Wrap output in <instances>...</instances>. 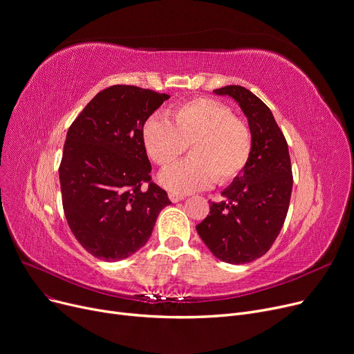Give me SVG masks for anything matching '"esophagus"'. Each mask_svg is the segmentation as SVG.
<instances>
[{"label":"esophagus","mask_w":354,"mask_h":354,"mask_svg":"<svg viewBox=\"0 0 354 354\" xmlns=\"http://www.w3.org/2000/svg\"><path fill=\"white\" fill-rule=\"evenodd\" d=\"M169 199L172 201V202H179V201H183L185 199V196L183 195H178V194H169Z\"/></svg>","instance_id":"34e87169"}]
</instances>
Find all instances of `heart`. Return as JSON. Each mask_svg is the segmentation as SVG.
<instances>
[{
  "instance_id": "1",
  "label": "heart",
  "mask_w": 354,
  "mask_h": 354,
  "mask_svg": "<svg viewBox=\"0 0 354 354\" xmlns=\"http://www.w3.org/2000/svg\"><path fill=\"white\" fill-rule=\"evenodd\" d=\"M172 123L153 115L142 127L147 155L160 166L175 162L189 146V160L166 167L159 175L165 189L188 195L216 180L225 185L245 169L252 151L251 129L245 120L214 99H192L171 111Z\"/></svg>"
}]
</instances>
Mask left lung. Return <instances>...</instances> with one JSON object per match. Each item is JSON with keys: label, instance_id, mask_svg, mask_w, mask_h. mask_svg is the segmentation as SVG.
Returning a JSON list of instances; mask_svg holds the SVG:
<instances>
[{"label": "left lung", "instance_id": "left-lung-1", "mask_svg": "<svg viewBox=\"0 0 354 354\" xmlns=\"http://www.w3.org/2000/svg\"><path fill=\"white\" fill-rule=\"evenodd\" d=\"M215 95L232 97L248 119L252 151L243 174L224 201L211 202L196 231L221 261L247 264L263 257L280 234L288 212L292 172L288 145L268 106L243 86H225Z\"/></svg>", "mask_w": 354, "mask_h": 354}]
</instances>
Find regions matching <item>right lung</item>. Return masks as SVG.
Returning a JSON list of instances; mask_svg holds the SVG:
<instances>
[{"instance_id":"1","label":"right lung","mask_w":354,"mask_h":354,"mask_svg":"<svg viewBox=\"0 0 354 354\" xmlns=\"http://www.w3.org/2000/svg\"><path fill=\"white\" fill-rule=\"evenodd\" d=\"M169 95L116 84L93 97L68 129L60 163L67 224L93 257L120 261L152 235L171 205L152 182L142 140L147 118Z\"/></svg>"}]
</instances>
